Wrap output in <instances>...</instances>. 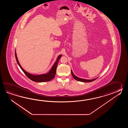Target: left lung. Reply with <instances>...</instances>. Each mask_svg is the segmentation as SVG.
Segmentation results:
<instances>
[{"instance_id":"8db88e82","label":"left lung","mask_w":128,"mask_h":128,"mask_svg":"<svg viewBox=\"0 0 128 128\" xmlns=\"http://www.w3.org/2000/svg\"><path fill=\"white\" fill-rule=\"evenodd\" d=\"M71 74H72V76L76 80H78V81H79V82H93V81L95 80L96 79H97V78H96L92 79V80H86V79L80 78L79 77H77V76H76L74 74L72 70H71Z\"/></svg>"}]
</instances>
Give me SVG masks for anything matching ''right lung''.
Here are the masks:
<instances>
[{
    "label": "right lung",
    "mask_w": 128,
    "mask_h": 128,
    "mask_svg": "<svg viewBox=\"0 0 128 128\" xmlns=\"http://www.w3.org/2000/svg\"><path fill=\"white\" fill-rule=\"evenodd\" d=\"M62 55L61 54L58 56V57L57 60H56V62L54 64L53 66L52 67L51 70H50L48 73L41 74V75H34L30 74L29 73L26 71L24 70L22 68L21 65H20L18 60L16 54V52H15V57L17 63L18 64L20 67L22 69V70L23 71L24 74L32 80L33 82H49L51 80H52L54 78L56 72V69L57 67L58 64V60H60V58L61 57Z\"/></svg>",
    "instance_id": "right-lung-1"
}]
</instances>
